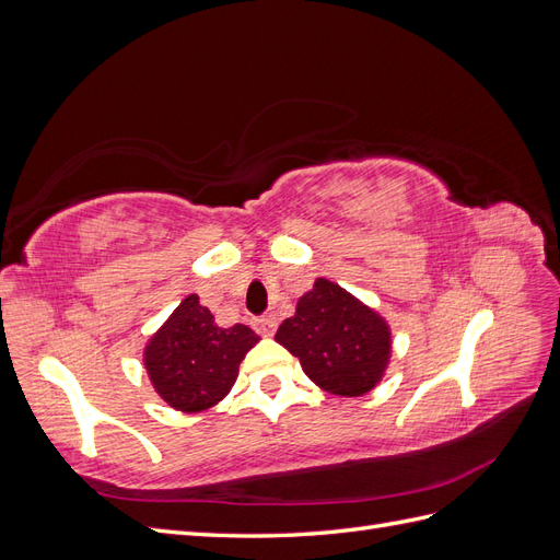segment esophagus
Here are the masks:
<instances>
[{"instance_id": "1", "label": "esophagus", "mask_w": 560, "mask_h": 560, "mask_svg": "<svg viewBox=\"0 0 560 560\" xmlns=\"http://www.w3.org/2000/svg\"><path fill=\"white\" fill-rule=\"evenodd\" d=\"M254 329H257V334H261V336H273V331H276V317L266 315V317L254 319Z\"/></svg>"}]
</instances>
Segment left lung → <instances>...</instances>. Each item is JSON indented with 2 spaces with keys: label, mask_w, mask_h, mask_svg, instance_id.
<instances>
[{
  "label": "left lung",
  "mask_w": 560,
  "mask_h": 560,
  "mask_svg": "<svg viewBox=\"0 0 560 560\" xmlns=\"http://www.w3.org/2000/svg\"><path fill=\"white\" fill-rule=\"evenodd\" d=\"M276 341L299 358L303 374L317 387L338 397H362L374 389L393 352L387 322L327 278H317L299 299Z\"/></svg>",
  "instance_id": "obj_1"
}]
</instances>
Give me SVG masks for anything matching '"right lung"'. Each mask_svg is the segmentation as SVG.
<instances>
[{"label":"right lung","mask_w":560,"mask_h":560,"mask_svg":"<svg viewBox=\"0 0 560 560\" xmlns=\"http://www.w3.org/2000/svg\"><path fill=\"white\" fill-rule=\"evenodd\" d=\"M257 343L259 336L245 325L219 327L198 294H189L149 338L144 369L163 401L198 413L231 393L241 362Z\"/></svg>","instance_id":"add662e5"}]
</instances>
